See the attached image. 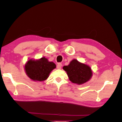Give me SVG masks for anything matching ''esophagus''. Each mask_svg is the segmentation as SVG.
Here are the masks:
<instances>
[{
	"label": "esophagus",
	"instance_id": "1",
	"mask_svg": "<svg viewBox=\"0 0 122 122\" xmlns=\"http://www.w3.org/2000/svg\"><path fill=\"white\" fill-rule=\"evenodd\" d=\"M61 66H62V65L61 63H58L57 65V68L58 69H61Z\"/></svg>",
	"mask_w": 122,
	"mask_h": 122
}]
</instances>
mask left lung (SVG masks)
<instances>
[{"label":"left lung","instance_id":"1","mask_svg":"<svg viewBox=\"0 0 122 122\" xmlns=\"http://www.w3.org/2000/svg\"><path fill=\"white\" fill-rule=\"evenodd\" d=\"M62 68L67 72L69 80L72 83L79 85L87 82L93 75V72L89 66L81 63L75 59Z\"/></svg>","mask_w":122,"mask_h":122}]
</instances>
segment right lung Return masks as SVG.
I'll return each mask as SVG.
<instances>
[{
  "label": "right lung",
  "mask_w": 122,
  "mask_h": 122,
  "mask_svg": "<svg viewBox=\"0 0 122 122\" xmlns=\"http://www.w3.org/2000/svg\"><path fill=\"white\" fill-rule=\"evenodd\" d=\"M56 68L52 61H49L45 57L39 60H29L24 66L25 71L27 76L35 81H43L46 80L50 72Z\"/></svg>",
  "instance_id": "obj_1"
}]
</instances>
